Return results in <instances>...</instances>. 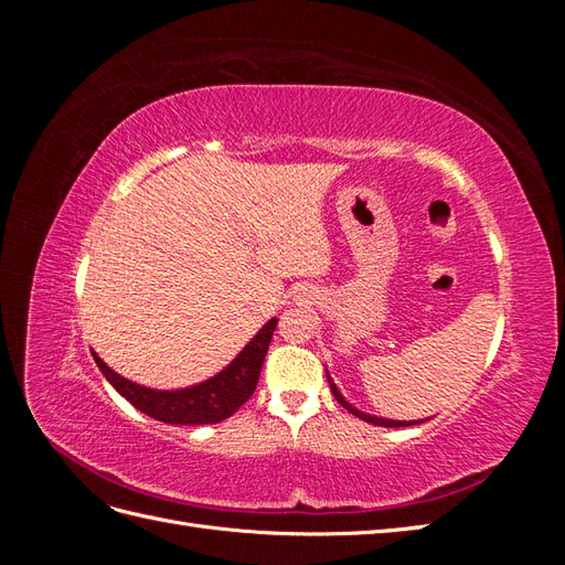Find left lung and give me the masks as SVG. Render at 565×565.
Wrapping results in <instances>:
<instances>
[{
	"mask_svg": "<svg viewBox=\"0 0 565 565\" xmlns=\"http://www.w3.org/2000/svg\"><path fill=\"white\" fill-rule=\"evenodd\" d=\"M328 382H330V388H332V393H334L337 403H339L341 407H347L351 415L361 417V419H365V422H370V424H377V426H391V429H396V426H413V424H419V422H393V419H382V417H372V415H365V413H361V409H355L351 403H347V401H344V396H341L339 388L332 384V380H330V377H328Z\"/></svg>",
	"mask_w": 565,
	"mask_h": 565,
	"instance_id": "left-lung-1",
	"label": "left lung"
}]
</instances>
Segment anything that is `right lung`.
I'll use <instances>...</instances> for the list:
<instances>
[{
    "instance_id": "1",
    "label": "right lung",
    "mask_w": 565,
    "mask_h": 565,
    "mask_svg": "<svg viewBox=\"0 0 565 565\" xmlns=\"http://www.w3.org/2000/svg\"><path fill=\"white\" fill-rule=\"evenodd\" d=\"M278 320L270 318L249 344L241 351L235 361L221 370L216 377L202 382L191 388L179 391H156L134 384L119 377L100 358L94 353V361L106 374V380L117 388L119 396H125L136 409H141L148 417L164 424H216L228 419L237 407H243L259 382L264 358L270 344L273 330Z\"/></svg>"
}]
</instances>
